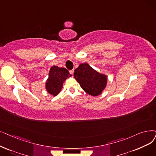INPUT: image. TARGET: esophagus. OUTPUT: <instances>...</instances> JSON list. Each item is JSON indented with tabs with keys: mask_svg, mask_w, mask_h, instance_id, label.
<instances>
[{
	"mask_svg": "<svg viewBox=\"0 0 156 156\" xmlns=\"http://www.w3.org/2000/svg\"><path fill=\"white\" fill-rule=\"evenodd\" d=\"M69 73H70V74H72V75H73V74H74V69L70 70V71H69Z\"/></svg>",
	"mask_w": 156,
	"mask_h": 156,
	"instance_id": "1",
	"label": "esophagus"
}]
</instances>
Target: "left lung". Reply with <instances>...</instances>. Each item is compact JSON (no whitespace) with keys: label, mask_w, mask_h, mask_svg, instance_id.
<instances>
[{"label":"left lung","mask_w":156,"mask_h":156,"mask_svg":"<svg viewBox=\"0 0 156 156\" xmlns=\"http://www.w3.org/2000/svg\"><path fill=\"white\" fill-rule=\"evenodd\" d=\"M74 77L83 90L92 96L99 95L106 85V76L95 71L87 63L79 65L74 70Z\"/></svg>","instance_id":"obj_1"}]
</instances>
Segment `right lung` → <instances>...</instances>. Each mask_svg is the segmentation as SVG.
<instances>
[{"instance_id":"right-lung-1","label":"right lung","mask_w":156,"mask_h":156,"mask_svg":"<svg viewBox=\"0 0 156 156\" xmlns=\"http://www.w3.org/2000/svg\"><path fill=\"white\" fill-rule=\"evenodd\" d=\"M70 76L71 74L66 68L53 66L50 68L48 78L46 81L47 91L53 96H57L62 89L63 82L66 78Z\"/></svg>"}]
</instances>
